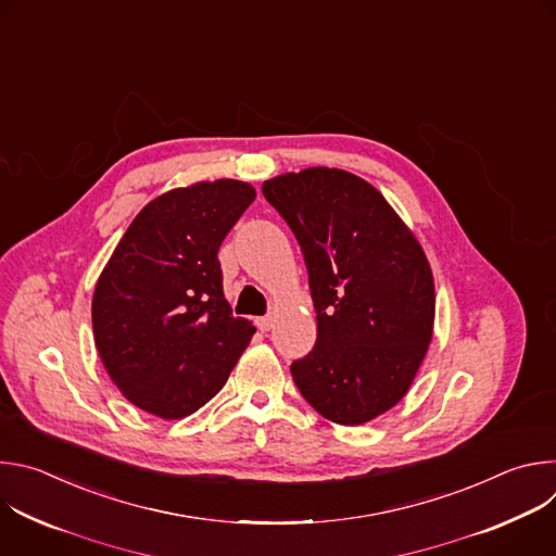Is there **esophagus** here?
Masks as SVG:
<instances>
[{
    "label": "esophagus",
    "instance_id": "esophagus-1",
    "mask_svg": "<svg viewBox=\"0 0 556 556\" xmlns=\"http://www.w3.org/2000/svg\"><path fill=\"white\" fill-rule=\"evenodd\" d=\"M273 324H275L273 316H260V319H257V328H260L262 332H270Z\"/></svg>",
    "mask_w": 556,
    "mask_h": 556
}]
</instances>
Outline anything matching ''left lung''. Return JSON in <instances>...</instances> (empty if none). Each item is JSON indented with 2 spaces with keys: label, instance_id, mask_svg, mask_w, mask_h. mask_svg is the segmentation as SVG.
Instances as JSON below:
<instances>
[{
  "label": "left lung",
  "instance_id": "8db88e82",
  "mask_svg": "<svg viewBox=\"0 0 556 556\" xmlns=\"http://www.w3.org/2000/svg\"><path fill=\"white\" fill-rule=\"evenodd\" d=\"M303 251L316 343L290 365L324 418L356 427L401 403L433 337L435 290L427 255L363 178L328 167L262 185Z\"/></svg>",
  "mask_w": 556,
  "mask_h": 556
}]
</instances>
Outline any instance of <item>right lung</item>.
Listing matches in <instances>:
<instances>
[{"mask_svg": "<svg viewBox=\"0 0 556 556\" xmlns=\"http://www.w3.org/2000/svg\"><path fill=\"white\" fill-rule=\"evenodd\" d=\"M255 200L240 180L151 200L105 264L92 299L99 356L138 409L178 420L224 387L255 326L232 316L217 251Z\"/></svg>", "mask_w": 556, "mask_h": 556, "instance_id": "1", "label": "right lung"}]
</instances>
